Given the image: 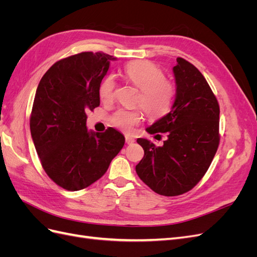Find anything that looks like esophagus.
<instances>
[{"label": "esophagus", "instance_id": "esophagus-1", "mask_svg": "<svg viewBox=\"0 0 257 257\" xmlns=\"http://www.w3.org/2000/svg\"><path fill=\"white\" fill-rule=\"evenodd\" d=\"M125 142H126L127 145H132V144L135 143V138H133L132 136L126 135V136H125Z\"/></svg>", "mask_w": 257, "mask_h": 257}]
</instances>
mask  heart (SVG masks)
<instances>
[{"instance_id":"1","label":"heart","mask_w":257,"mask_h":257,"mask_svg":"<svg viewBox=\"0 0 257 257\" xmlns=\"http://www.w3.org/2000/svg\"><path fill=\"white\" fill-rule=\"evenodd\" d=\"M123 76L130 83L141 89L137 103L152 119L165 115L173 106L176 89L172 81L164 78V73L149 61L130 62L123 69ZM115 81L107 76L98 89L99 98L109 103L114 97ZM142 120L141 110L121 109L112 116V124L124 133H130Z\"/></svg>"}]
</instances>
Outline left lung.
<instances>
[{
    "label": "left lung",
    "mask_w": 257,
    "mask_h": 257,
    "mask_svg": "<svg viewBox=\"0 0 257 257\" xmlns=\"http://www.w3.org/2000/svg\"><path fill=\"white\" fill-rule=\"evenodd\" d=\"M173 73L176 97L172 109L146 128L149 134L167 133V139L161 147L137 139L145 155L136 173L164 196L193 189L211 164L220 142V107L203 74L182 58L177 59Z\"/></svg>",
    "instance_id": "1"
}]
</instances>
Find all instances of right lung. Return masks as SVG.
<instances>
[{"mask_svg": "<svg viewBox=\"0 0 257 257\" xmlns=\"http://www.w3.org/2000/svg\"><path fill=\"white\" fill-rule=\"evenodd\" d=\"M103 52H81L54 63L36 89L31 135L42 166L53 182L79 191L102 177L125 138L112 127L88 131V109L99 106L98 89L115 61Z\"/></svg>", "mask_w": 257, "mask_h": 257, "instance_id": "right-lung-1", "label": "right lung"}]
</instances>
